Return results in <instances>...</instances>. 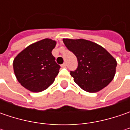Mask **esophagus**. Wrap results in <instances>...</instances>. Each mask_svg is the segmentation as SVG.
Returning <instances> with one entry per match:
<instances>
[{"label": "esophagus", "instance_id": "obj_1", "mask_svg": "<svg viewBox=\"0 0 130 130\" xmlns=\"http://www.w3.org/2000/svg\"><path fill=\"white\" fill-rule=\"evenodd\" d=\"M66 67H67V63H63L62 65H61V67H62V68H65Z\"/></svg>", "mask_w": 130, "mask_h": 130}]
</instances>
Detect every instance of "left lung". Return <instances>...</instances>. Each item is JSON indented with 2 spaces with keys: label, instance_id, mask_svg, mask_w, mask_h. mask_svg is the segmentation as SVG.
I'll return each instance as SVG.
<instances>
[{
  "label": "left lung",
  "instance_id": "left-lung-1",
  "mask_svg": "<svg viewBox=\"0 0 130 130\" xmlns=\"http://www.w3.org/2000/svg\"><path fill=\"white\" fill-rule=\"evenodd\" d=\"M63 42L77 58V69L70 74L83 90L98 92L112 81L117 63L104 47L84 39L64 38Z\"/></svg>",
  "mask_w": 130,
  "mask_h": 130
}]
</instances>
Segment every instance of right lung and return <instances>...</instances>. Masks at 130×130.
<instances>
[{"mask_svg": "<svg viewBox=\"0 0 130 130\" xmlns=\"http://www.w3.org/2000/svg\"><path fill=\"white\" fill-rule=\"evenodd\" d=\"M56 45L55 40L43 39L29 45L13 59L15 76L28 90L42 92L53 83L60 69L51 53Z\"/></svg>", "mask_w": 130, "mask_h": 130, "instance_id": "obj_1", "label": "right lung"}]
</instances>
